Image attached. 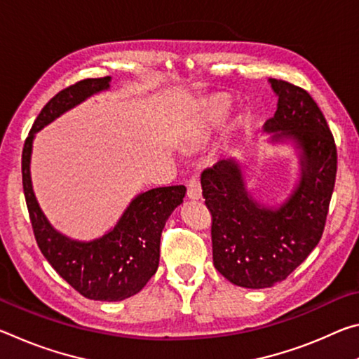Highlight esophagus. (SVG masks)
Listing matches in <instances>:
<instances>
[{
    "mask_svg": "<svg viewBox=\"0 0 359 359\" xmlns=\"http://www.w3.org/2000/svg\"><path fill=\"white\" fill-rule=\"evenodd\" d=\"M201 184H199V179L196 175L190 177V180L187 182V194L190 199H199L201 198Z\"/></svg>",
    "mask_w": 359,
    "mask_h": 359,
    "instance_id": "obj_1",
    "label": "esophagus"
}]
</instances>
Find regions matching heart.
I'll list each match as a JSON object with an SVG mask.
<instances>
[{"mask_svg":"<svg viewBox=\"0 0 359 359\" xmlns=\"http://www.w3.org/2000/svg\"><path fill=\"white\" fill-rule=\"evenodd\" d=\"M229 106L231 102L228 100V96L224 95H217L205 102L201 114H199V117L191 126L190 135H188V141H190V144L196 145L208 141L212 133H214L218 126L223 123L224 118H226Z\"/></svg>","mask_w":359,"mask_h":359,"instance_id":"heart-1","label":"heart"}]
</instances>
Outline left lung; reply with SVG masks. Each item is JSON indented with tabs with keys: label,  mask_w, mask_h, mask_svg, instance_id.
I'll return each mask as SVG.
<instances>
[{
	"label": "left lung",
	"mask_w": 359,
	"mask_h": 359,
	"mask_svg": "<svg viewBox=\"0 0 359 359\" xmlns=\"http://www.w3.org/2000/svg\"><path fill=\"white\" fill-rule=\"evenodd\" d=\"M269 82L278 101L264 131L301 150L294 191L278 208H266L248 194L234 160H220L201 174L215 269L238 287L257 290L285 280L317 247L337 172L336 142L317 102L293 83Z\"/></svg>",
	"instance_id": "left-lung-1"
}]
</instances>
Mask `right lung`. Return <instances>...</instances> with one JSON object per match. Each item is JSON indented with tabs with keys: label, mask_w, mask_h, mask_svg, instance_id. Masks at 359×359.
I'll use <instances>...</instances> for the list:
<instances>
[{
	"label": "right lung",
	"mask_w": 359,
	"mask_h": 359,
	"mask_svg": "<svg viewBox=\"0 0 359 359\" xmlns=\"http://www.w3.org/2000/svg\"><path fill=\"white\" fill-rule=\"evenodd\" d=\"M111 77L83 79L63 88L42 107L22 151V182L33 233L39 250L72 288L93 301H123L141 291L160 263L163 228L184 203V185L160 187L137 194L112 231L81 242L52 228L36 201L29 161L34 135L88 96L109 88Z\"/></svg>",
	"instance_id": "add662e5"
}]
</instances>
